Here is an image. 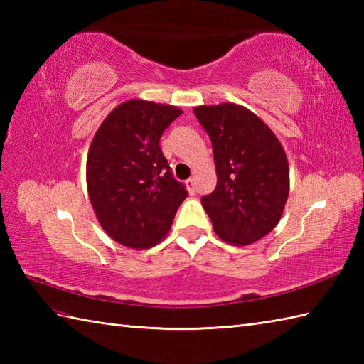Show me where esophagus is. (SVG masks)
Here are the masks:
<instances>
[{"label":"esophagus","mask_w":364,"mask_h":364,"mask_svg":"<svg viewBox=\"0 0 364 364\" xmlns=\"http://www.w3.org/2000/svg\"><path fill=\"white\" fill-rule=\"evenodd\" d=\"M186 188H188V191L191 192V194H196V180L194 178H189V180H186Z\"/></svg>","instance_id":"1"}]
</instances>
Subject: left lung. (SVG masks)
Wrapping results in <instances>:
<instances>
[{
    "label": "left lung",
    "instance_id": "obj_1",
    "mask_svg": "<svg viewBox=\"0 0 364 364\" xmlns=\"http://www.w3.org/2000/svg\"><path fill=\"white\" fill-rule=\"evenodd\" d=\"M213 144L218 184L202 205L220 239L249 245L280 220L289 194V166L280 141L244 106H197Z\"/></svg>",
    "mask_w": 364,
    "mask_h": 364
}]
</instances>
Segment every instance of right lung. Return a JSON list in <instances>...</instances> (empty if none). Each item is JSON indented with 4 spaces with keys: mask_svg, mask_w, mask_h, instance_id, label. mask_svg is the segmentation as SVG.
<instances>
[{
    "mask_svg": "<svg viewBox=\"0 0 364 364\" xmlns=\"http://www.w3.org/2000/svg\"><path fill=\"white\" fill-rule=\"evenodd\" d=\"M183 114L175 106L128 100L92 139L86 178L92 208L114 241L149 249L164 237L188 197L162 154L159 139Z\"/></svg>",
    "mask_w": 364,
    "mask_h": 364,
    "instance_id": "obj_1",
    "label": "right lung"
}]
</instances>
